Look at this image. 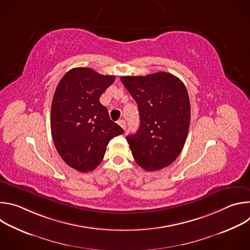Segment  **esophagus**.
Returning a JSON list of instances; mask_svg holds the SVG:
<instances>
[{
  "mask_svg": "<svg viewBox=\"0 0 250 250\" xmlns=\"http://www.w3.org/2000/svg\"><path fill=\"white\" fill-rule=\"evenodd\" d=\"M118 124H119V125L120 126H122L125 130V127H126V125H125V122L124 121V120H120L119 122H118Z\"/></svg>",
  "mask_w": 250,
  "mask_h": 250,
  "instance_id": "1",
  "label": "esophagus"
}]
</instances>
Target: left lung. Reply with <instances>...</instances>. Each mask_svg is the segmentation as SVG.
I'll return each mask as SVG.
<instances>
[{
  "instance_id": "8db88e82",
  "label": "left lung",
  "mask_w": 250,
  "mask_h": 250,
  "mask_svg": "<svg viewBox=\"0 0 250 250\" xmlns=\"http://www.w3.org/2000/svg\"><path fill=\"white\" fill-rule=\"evenodd\" d=\"M121 81L139 112L138 130L126 136L135 162L146 171L170 165L181 153L190 125L191 105L184 83L166 72L124 76Z\"/></svg>"
}]
</instances>
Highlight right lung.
<instances>
[{"instance_id":"right-lung-1","label":"right lung","mask_w":250,"mask_h":250,"mask_svg":"<svg viewBox=\"0 0 250 250\" xmlns=\"http://www.w3.org/2000/svg\"><path fill=\"white\" fill-rule=\"evenodd\" d=\"M115 79L78 67L69 70L56 87L50 122L54 146L66 164L80 172L93 171L110 140L124 133L99 101Z\"/></svg>"}]
</instances>
